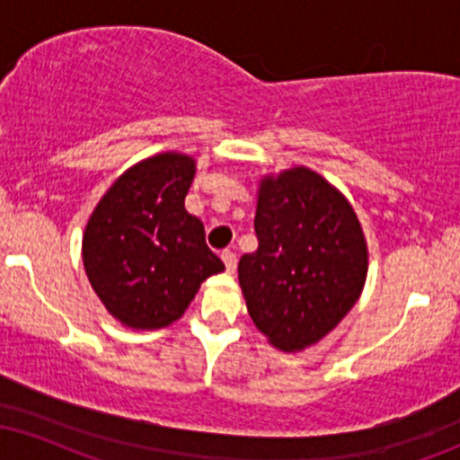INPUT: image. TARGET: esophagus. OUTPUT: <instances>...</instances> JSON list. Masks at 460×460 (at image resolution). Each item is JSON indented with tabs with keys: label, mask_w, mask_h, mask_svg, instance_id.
Returning <instances> with one entry per match:
<instances>
[{
	"label": "esophagus",
	"mask_w": 460,
	"mask_h": 460,
	"mask_svg": "<svg viewBox=\"0 0 460 460\" xmlns=\"http://www.w3.org/2000/svg\"><path fill=\"white\" fill-rule=\"evenodd\" d=\"M220 257H223L226 272L234 274V272H235V266H237V257H235V252H234V251H229V248H226V251L220 252Z\"/></svg>",
	"instance_id": "esophagus-1"
}]
</instances>
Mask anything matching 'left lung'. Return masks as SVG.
Returning a JSON list of instances; mask_svg holds the SVG:
<instances>
[{
	"mask_svg": "<svg viewBox=\"0 0 460 460\" xmlns=\"http://www.w3.org/2000/svg\"><path fill=\"white\" fill-rule=\"evenodd\" d=\"M257 251L237 263L248 315L268 344L303 352L346 318L367 279V242L350 200L292 166L257 188Z\"/></svg>",
	"mask_w": 460,
	"mask_h": 460,
	"instance_id": "8db88e82",
	"label": "left lung"
}]
</instances>
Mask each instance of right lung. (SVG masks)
I'll use <instances>...</instances> for the list:
<instances>
[{
  "label": "right lung",
  "mask_w": 460,
  "mask_h": 460,
  "mask_svg": "<svg viewBox=\"0 0 460 460\" xmlns=\"http://www.w3.org/2000/svg\"><path fill=\"white\" fill-rule=\"evenodd\" d=\"M197 175L188 153L164 151L129 166L99 199L82 237L94 294L120 324L157 331L183 315L200 283L225 270L186 212Z\"/></svg>",
  "instance_id": "1"
}]
</instances>
